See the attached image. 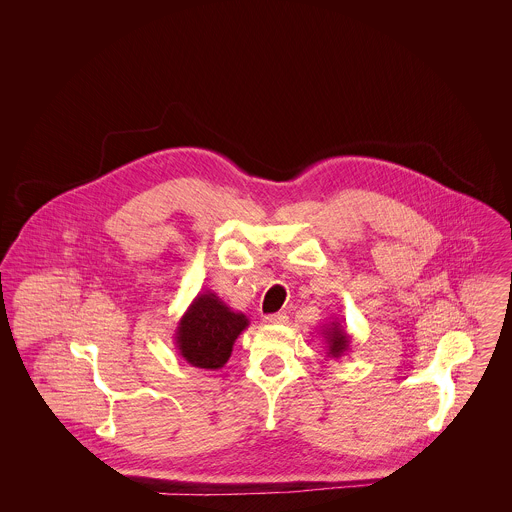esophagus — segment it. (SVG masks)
Masks as SVG:
<instances>
[{
    "label": "esophagus",
    "mask_w": 512,
    "mask_h": 512,
    "mask_svg": "<svg viewBox=\"0 0 512 512\" xmlns=\"http://www.w3.org/2000/svg\"><path fill=\"white\" fill-rule=\"evenodd\" d=\"M267 324H286L288 317L284 313H274V315H267L263 318Z\"/></svg>",
    "instance_id": "34e87169"
}]
</instances>
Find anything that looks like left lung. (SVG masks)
<instances>
[{"instance_id": "left-lung-1", "label": "left lung", "mask_w": 512, "mask_h": 512, "mask_svg": "<svg viewBox=\"0 0 512 512\" xmlns=\"http://www.w3.org/2000/svg\"><path fill=\"white\" fill-rule=\"evenodd\" d=\"M322 338L326 341V355L330 359H340L343 355H347L349 351V343L351 336L347 334L345 326L341 324V320H332L328 324H324L322 328Z\"/></svg>"}]
</instances>
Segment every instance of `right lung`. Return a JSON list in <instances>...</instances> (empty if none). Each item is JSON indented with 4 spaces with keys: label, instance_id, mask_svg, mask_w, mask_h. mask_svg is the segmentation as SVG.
<instances>
[{
    "label": "right lung",
    "instance_id": "obj_1",
    "mask_svg": "<svg viewBox=\"0 0 512 512\" xmlns=\"http://www.w3.org/2000/svg\"><path fill=\"white\" fill-rule=\"evenodd\" d=\"M249 326V318L232 311L211 290L197 293L174 330L178 353L188 365L219 370L228 363L238 336Z\"/></svg>",
    "mask_w": 512,
    "mask_h": 512
}]
</instances>
